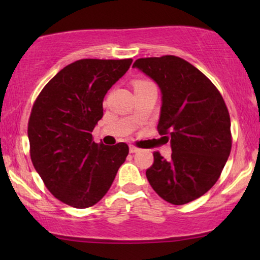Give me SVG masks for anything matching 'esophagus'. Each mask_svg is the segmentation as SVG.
<instances>
[{"mask_svg": "<svg viewBox=\"0 0 260 260\" xmlns=\"http://www.w3.org/2000/svg\"><path fill=\"white\" fill-rule=\"evenodd\" d=\"M129 150H130L131 154H134V152L140 151V149H138L137 147H135V145H130V147H129Z\"/></svg>", "mask_w": 260, "mask_h": 260, "instance_id": "1", "label": "esophagus"}]
</instances>
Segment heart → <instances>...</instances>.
<instances>
[{
	"mask_svg": "<svg viewBox=\"0 0 260 260\" xmlns=\"http://www.w3.org/2000/svg\"><path fill=\"white\" fill-rule=\"evenodd\" d=\"M144 84H152V83L148 80H137L136 83H135V86H137V85H144Z\"/></svg>",
	"mask_w": 260,
	"mask_h": 260,
	"instance_id": "heart-1",
	"label": "heart"
}]
</instances>
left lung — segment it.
Listing matches in <instances>:
<instances>
[{
	"label": "left lung",
	"mask_w": 260,
	"mask_h": 260,
	"mask_svg": "<svg viewBox=\"0 0 260 260\" xmlns=\"http://www.w3.org/2000/svg\"><path fill=\"white\" fill-rule=\"evenodd\" d=\"M137 67L162 92L158 134L170 141L172 159L154 151L145 175L156 193L184 205L214 186L232 148L231 118L221 93L201 71L175 55L141 58Z\"/></svg>",
	"instance_id": "left-lung-1"
}]
</instances>
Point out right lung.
Masks as SVG:
<instances>
[{
  "mask_svg": "<svg viewBox=\"0 0 260 260\" xmlns=\"http://www.w3.org/2000/svg\"><path fill=\"white\" fill-rule=\"evenodd\" d=\"M133 59L77 60L56 73L35 99L28 120L29 154L45 186L63 204L87 208L108 193L129 154L126 143L92 137L103 101Z\"/></svg>",
  "mask_w": 260,
  "mask_h": 260,
  "instance_id": "obj_1",
  "label": "right lung"
}]
</instances>
